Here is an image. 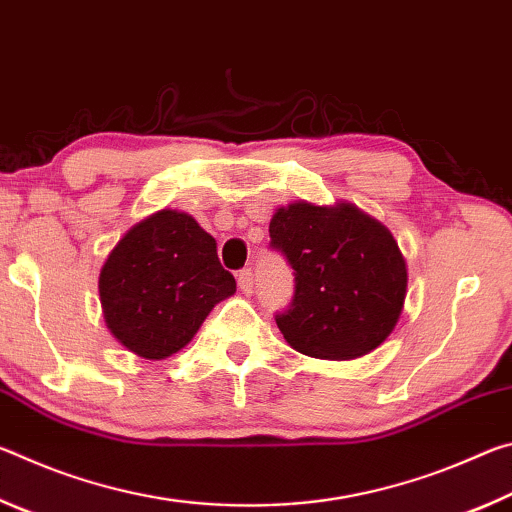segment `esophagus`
<instances>
[{
    "instance_id": "34e87169",
    "label": "esophagus",
    "mask_w": 512,
    "mask_h": 512,
    "mask_svg": "<svg viewBox=\"0 0 512 512\" xmlns=\"http://www.w3.org/2000/svg\"><path fill=\"white\" fill-rule=\"evenodd\" d=\"M237 282H239V289L244 291L246 296H250V293H253L255 277H253V271H250V268H244V271L237 275Z\"/></svg>"
}]
</instances>
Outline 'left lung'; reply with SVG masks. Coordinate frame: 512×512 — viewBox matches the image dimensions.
Segmentation results:
<instances>
[{"mask_svg": "<svg viewBox=\"0 0 512 512\" xmlns=\"http://www.w3.org/2000/svg\"><path fill=\"white\" fill-rule=\"evenodd\" d=\"M271 246L296 273V296L275 323L293 350L350 361L379 348L406 300V259L384 223L357 205L277 207Z\"/></svg>", "mask_w": 512, "mask_h": 512, "instance_id": "1", "label": "left lung"}]
</instances>
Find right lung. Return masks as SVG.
I'll use <instances>...</instances> for the list:
<instances>
[{
	"label": "right lung",
	"mask_w": 512,
	"mask_h": 512,
	"mask_svg": "<svg viewBox=\"0 0 512 512\" xmlns=\"http://www.w3.org/2000/svg\"><path fill=\"white\" fill-rule=\"evenodd\" d=\"M235 291L214 237L192 214L169 207L126 230L99 273L110 334L149 361L183 350L210 311Z\"/></svg>",
	"instance_id": "right-lung-1"
}]
</instances>
